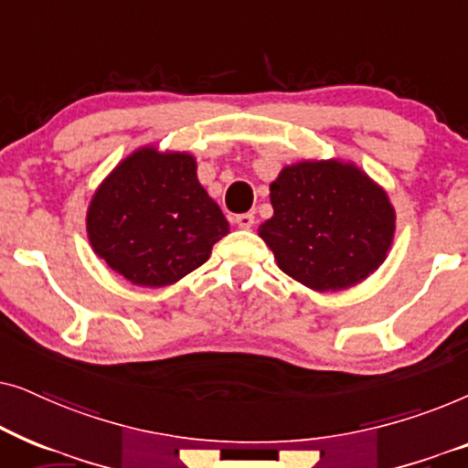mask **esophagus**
I'll return each mask as SVG.
<instances>
[{"label": "esophagus", "mask_w": 468, "mask_h": 468, "mask_svg": "<svg viewBox=\"0 0 468 468\" xmlns=\"http://www.w3.org/2000/svg\"><path fill=\"white\" fill-rule=\"evenodd\" d=\"M236 226L242 228V229H249L255 223V217L251 213H242V215H236Z\"/></svg>", "instance_id": "34e87169"}]
</instances>
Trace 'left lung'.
Returning a JSON list of instances; mask_svg holds the SVG:
<instances>
[{
	"label": "left lung",
	"instance_id": "obj_1",
	"mask_svg": "<svg viewBox=\"0 0 468 468\" xmlns=\"http://www.w3.org/2000/svg\"><path fill=\"white\" fill-rule=\"evenodd\" d=\"M272 217L260 226L277 266L315 292L362 283L388 258L396 210L354 162L304 159L271 183Z\"/></svg>",
	"mask_w": 468,
	"mask_h": 468
}]
</instances>
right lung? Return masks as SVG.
Segmentation results:
<instances>
[{"label":"right lung","mask_w":468,"mask_h":468,"mask_svg":"<svg viewBox=\"0 0 468 468\" xmlns=\"http://www.w3.org/2000/svg\"><path fill=\"white\" fill-rule=\"evenodd\" d=\"M196 170L189 153L151 144L119 162L87 208L95 255L138 287L172 285L202 266L229 223Z\"/></svg>","instance_id":"1"}]
</instances>
